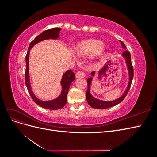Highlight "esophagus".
I'll return each instance as SVG.
<instances>
[{"mask_svg":"<svg viewBox=\"0 0 157 157\" xmlns=\"http://www.w3.org/2000/svg\"><path fill=\"white\" fill-rule=\"evenodd\" d=\"M76 78H84L85 77V73L83 71H78L76 73Z\"/></svg>","mask_w":157,"mask_h":157,"instance_id":"34e87169","label":"esophagus"}]
</instances>
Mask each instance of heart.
Instances as JSON below:
<instances>
[{"mask_svg":"<svg viewBox=\"0 0 157 157\" xmlns=\"http://www.w3.org/2000/svg\"><path fill=\"white\" fill-rule=\"evenodd\" d=\"M103 48L104 44L103 42L98 40H92L80 42L76 47L75 51L78 55L83 56L94 55L100 51L99 53V57L102 58L107 54L105 51H101Z\"/></svg>","mask_w":157,"mask_h":157,"instance_id":"obj_1","label":"heart"}]
</instances>
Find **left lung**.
Instances as JSON below:
<instances>
[{"label": "left lung", "instance_id": "1", "mask_svg": "<svg viewBox=\"0 0 157 157\" xmlns=\"http://www.w3.org/2000/svg\"><path fill=\"white\" fill-rule=\"evenodd\" d=\"M121 43L122 48L125 50V51L123 52L122 54V57L124 59L127 71H128V81L126 88L124 92L122 94V96H121L119 98H118L116 99H114V100H113V101L101 100V99H99L96 98H95L94 96H92L91 94V91H90V88H91L93 77H94L95 75H96V71H94V72H92L91 73V75L92 76V77H90L87 79L88 90H87L86 94V100H87L89 105L92 108L107 109V108H110L113 106H115L116 105H117V104L120 103L123 100V99H124V98L127 95V93L128 92V91H129L131 84H132V79H133V77H134V70H133V67L132 65L130 53L128 50H126L127 49L126 47L122 41H121Z\"/></svg>", "mask_w": 157, "mask_h": 157}]
</instances>
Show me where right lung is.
I'll return each instance as SVG.
<instances>
[{
    "mask_svg": "<svg viewBox=\"0 0 157 157\" xmlns=\"http://www.w3.org/2000/svg\"><path fill=\"white\" fill-rule=\"evenodd\" d=\"M61 28H52V29L46 30L37 36L35 39L33 40L29 46L28 48L27 54L25 58L26 61V70H25V84L27 88L28 92H29L30 96H31L33 100L38 105L44 109H50V110H57V109L63 108L65 104L67 103V96L70 85L73 80L75 79V73L71 70H68L64 73L61 79L60 84L61 86V91L60 94L56 98L52 99V100H41L38 98L34 92H33L29 77V54L31 49L39 42L45 40H57L59 38V33Z\"/></svg>",
    "mask_w": 157,
    "mask_h": 157,
    "instance_id": "obj_1",
    "label": "right lung"
}]
</instances>
